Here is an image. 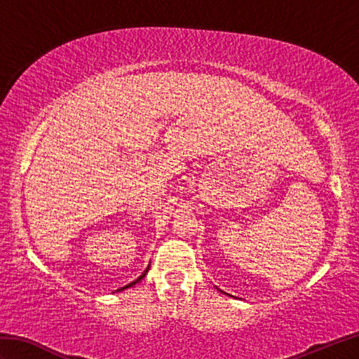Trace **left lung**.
I'll list each match as a JSON object with an SVG mask.
<instances>
[{"instance_id":"8db88e82","label":"left lung","mask_w":359,"mask_h":359,"mask_svg":"<svg viewBox=\"0 0 359 359\" xmlns=\"http://www.w3.org/2000/svg\"><path fill=\"white\" fill-rule=\"evenodd\" d=\"M216 288H217V287H216ZM217 290H219V292H220V293H224V294H228V293H225V292H222V290H220V288H217ZM228 296H231V294H228Z\"/></svg>"}]
</instances>
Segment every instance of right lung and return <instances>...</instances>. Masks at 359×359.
Returning <instances> with one entry per match:
<instances>
[{"instance_id": "obj_1", "label": "right lung", "mask_w": 359, "mask_h": 359, "mask_svg": "<svg viewBox=\"0 0 359 359\" xmlns=\"http://www.w3.org/2000/svg\"><path fill=\"white\" fill-rule=\"evenodd\" d=\"M148 270H149V265L147 266V270H144L142 274H140V276L139 278H137L135 280H133V282H129V284L128 285H125V287H120L118 290H116V292H123V290H126V288H129V287H133V285H135L137 284V282H140L144 276H147V273H148Z\"/></svg>"}]
</instances>
